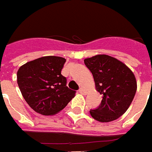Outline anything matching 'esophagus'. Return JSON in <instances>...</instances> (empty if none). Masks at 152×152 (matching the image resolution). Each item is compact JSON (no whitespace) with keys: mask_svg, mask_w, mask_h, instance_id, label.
Returning a JSON list of instances; mask_svg holds the SVG:
<instances>
[{"mask_svg":"<svg viewBox=\"0 0 152 152\" xmlns=\"http://www.w3.org/2000/svg\"><path fill=\"white\" fill-rule=\"evenodd\" d=\"M78 91H79V93H81L82 94H86V90H85V88H83V87L79 88V90H78Z\"/></svg>","mask_w":152,"mask_h":152,"instance_id":"1","label":"esophagus"}]
</instances>
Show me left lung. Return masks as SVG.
Returning <instances> with one entry per match:
<instances>
[{"mask_svg":"<svg viewBox=\"0 0 152 152\" xmlns=\"http://www.w3.org/2000/svg\"><path fill=\"white\" fill-rule=\"evenodd\" d=\"M84 64L92 73L96 89L103 98L99 106L89 111L91 116L100 122L116 120L127 110L135 97V75L126 64L108 55L86 58Z\"/></svg>","mask_w":152,"mask_h":152,"instance_id":"8db88e82","label":"left lung"}]
</instances>
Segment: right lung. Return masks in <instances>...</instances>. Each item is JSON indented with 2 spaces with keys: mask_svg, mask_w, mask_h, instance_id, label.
Here are the masks:
<instances>
[{
  "mask_svg": "<svg viewBox=\"0 0 152 152\" xmlns=\"http://www.w3.org/2000/svg\"><path fill=\"white\" fill-rule=\"evenodd\" d=\"M66 59L47 56L28 62L17 71L21 94L33 110L43 115L61 111L74 97L75 91L66 85L61 74Z\"/></svg>",
  "mask_w": 152,
  "mask_h": 152,
  "instance_id": "right-lung-1",
  "label": "right lung"
}]
</instances>
